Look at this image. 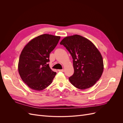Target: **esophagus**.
I'll use <instances>...</instances> for the list:
<instances>
[{
    "label": "esophagus",
    "mask_w": 123,
    "mask_h": 123,
    "mask_svg": "<svg viewBox=\"0 0 123 123\" xmlns=\"http://www.w3.org/2000/svg\"><path fill=\"white\" fill-rule=\"evenodd\" d=\"M58 71L59 72H64V69H59V70H58Z\"/></svg>",
    "instance_id": "obj_1"
}]
</instances>
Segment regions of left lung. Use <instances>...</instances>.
<instances>
[{
  "label": "left lung",
  "mask_w": 123,
  "mask_h": 123,
  "mask_svg": "<svg viewBox=\"0 0 123 123\" xmlns=\"http://www.w3.org/2000/svg\"><path fill=\"white\" fill-rule=\"evenodd\" d=\"M60 44L73 58L74 73L69 80L74 87L84 90L93 86L101 77L104 69L99 51L90 40L74 35L66 37Z\"/></svg>",
  "instance_id": "8db88e82"
}]
</instances>
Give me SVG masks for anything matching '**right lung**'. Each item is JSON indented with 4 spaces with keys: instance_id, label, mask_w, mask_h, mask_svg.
I'll return each mask as SVG.
<instances>
[{
    "instance_id": "right-lung-1",
    "label": "right lung",
    "mask_w": 123,
    "mask_h": 123,
    "mask_svg": "<svg viewBox=\"0 0 123 123\" xmlns=\"http://www.w3.org/2000/svg\"><path fill=\"white\" fill-rule=\"evenodd\" d=\"M60 38V36L41 35L31 40L22 51L18 72L24 82L33 90H43L52 82L56 73L52 71L48 62L50 53Z\"/></svg>"
}]
</instances>
